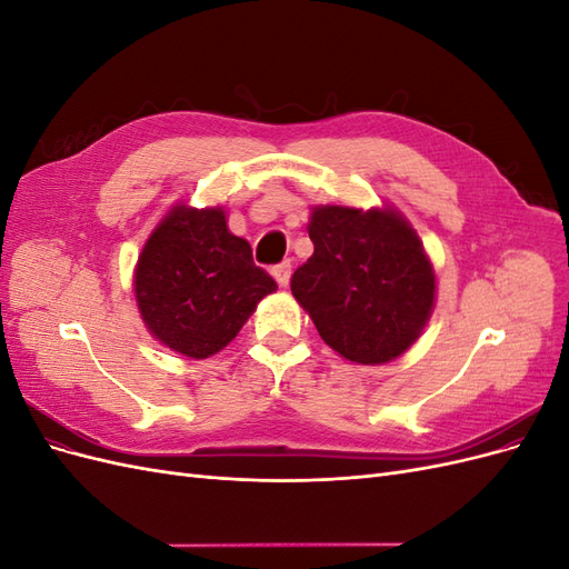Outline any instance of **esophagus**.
Instances as JSON below:
<instances>
[{
    "label": "esophagus",
    "mask_w": 569,
    "mask_h": 569,
    "mask_svg": "<svg viewBox=\"0 0 569 569\" xmlns=\"http://www.w3.org/2000/svg\"><path fill=\"white\" fill-rule=\"evenodd\" d=\"M272 278L278 280L280 287H287V284H289V278H291V263L284 261V263H280V266H274V268H272Z\"/></svg>",
    "instance_id": "esophagus-1"
}]
</instances>
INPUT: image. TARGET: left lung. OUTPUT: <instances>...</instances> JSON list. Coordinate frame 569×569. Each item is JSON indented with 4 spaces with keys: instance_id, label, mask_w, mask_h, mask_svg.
I'll return each instance as SVG.
<instances>
[{
    "instance_id": "left-lung-1",
    "label": "left lung",
    "mask_w": 569,
    "mask_h": 569,
    "mask_svg": "<svg viewBox=\"0 0 569 569\" xmlns=\"http://www.w3.org/2000/svg\"><path fill=\"white\" fill-rule=\"evenodd\" d=\"M313 256L291 295L322 341L358 366H385L416 343L435 311L437 272L408 218L393 209L311 206Z\"/></svg>"
}]
</instances>
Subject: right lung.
<instances>
[{
  "label": "right lung",
  "instance_id": "obj_1",
  "mask_svg": "<svg viewBox=\"0 0 569 569\" xmlns=\"http://www.w3.org/2000/svg\"><path fill=\"white\" fill-rule=\"evenodd\" d=\"M274 289L253 266L251 244L230 232L222 206L194 209L184 201L151 230L132 272L147 332L194 360L226 349Z\"/></svg>",
  "mask_w": 569,
  "mask_h": 569
}]
</instances>
